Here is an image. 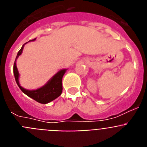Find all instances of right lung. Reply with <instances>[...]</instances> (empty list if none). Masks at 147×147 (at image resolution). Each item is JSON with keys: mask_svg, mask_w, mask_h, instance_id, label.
Wrapping results in <instances>:
<instances>
[{"mask_svg": "<svg viewBox=\"0 0 147 147\" xmlns=\"http://www.w3.org/2000/svg\"><path fill=\"white\" fill-rule=\"evenodd\" d=\"M34 40L35 39L29 40L28 42H30V41H34ZM26 43H27V42H26ZM25 44H23L22 48L20 49V50L18 51V55H17L16 59H15V63H14L13 72H14V75H15V81H16L17 84H18V87L20 88V89L26 95H27L28 97L33 98L34 100L37 101L39 103L47 104L49 102L53 101V100H54L55 98H57V97H59L61 95V93H62V77H63V75L65 74V73L67 69H62L58 71L44 86L41 87V88H38V89L29 90L22 88L20 85V83H19V73H18V68H17L16 66V60L18 58V57L23 52V49Z\"/></svg>", "mask_w": 147, "mask_h": 147, "instance_id": "right-lung-1", "label": "right lung"}]
</instances>
